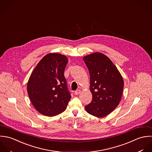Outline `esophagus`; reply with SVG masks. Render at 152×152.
Returning <instances> with one entry per match:
<instances>
[{"instance_id": "esophagus-1", "label": "esophagus", "mask_w": 152, "mask_h": 152, "mask_svg": "<svg viewBox=\"0 0 152 152\" xmlns=\"http://www.w3.org/2000/svg\"><path fill=\"white\" fill-rule=\"evenodd\" d=\"M80 93V90H79V89L76 90V91H75V94L76 95H78Z\"/></svg>"}]
</instances>
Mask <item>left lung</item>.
<instances>
[{
    "instance_id": "8db88e82",
    "label": "left lung",
    "mask_w": 152,
    "mask_h": 152,
    "mask_svg": "<svg viewBox=\"0 0 152 152\" xmlns=\"http://www.w3.org/2000/svg\"><path fill=\"white\" fill-rule=\"evenodd\" d=\"M90 74L91 102L86 111L98 118L106 116L119 104L124 83L120 72L106 55L94 53L83 58Z\"/></svg>"
}]
</instances>
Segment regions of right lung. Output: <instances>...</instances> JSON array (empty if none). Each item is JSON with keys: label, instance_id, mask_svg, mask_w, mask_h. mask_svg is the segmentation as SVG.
Returning <instances> with one entry per match:
<instances>
[{"label": "right lung", "instance_id": "1", "mask_svg": "<svg viewBox=\"0 0 152 152\" xmlns=\"http://www.w3.org/2000/svg\"><path fill=\"white\" fill-rule=\"evenodd\" d=\"M67 58L49 53L40 61L31 74L28 93L34 108L48 116H56L67 107L71 99L64 71Z\"/></svg>", "mask_w": 152, "mask_h": 152}]
</instances>
